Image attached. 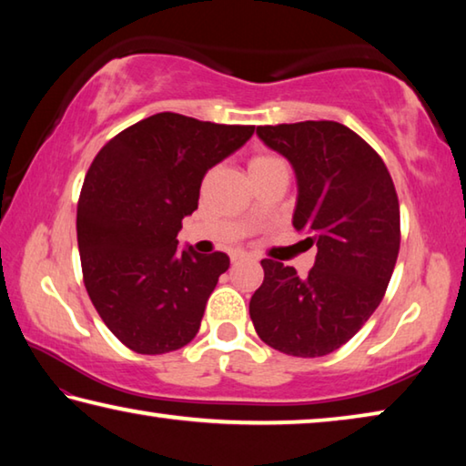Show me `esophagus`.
I'll list each match as a JSON object with an SVG mask.
<instances>
[{
    "label": "esophagus",
    "instance_id": "esophagus-1",
    "mask_svg": "<svg viewBox=\"0 0 466 466\" xmlns=\"http://www.w3.org/2000/svg\"><path fill=\"white\" fill-rule=\"evenodd\" d=\"M247 258H250L248 252L244 250H238V252H232V263H238V261H247Z\"/></svg>",
    "mask_w": 466,
    "mask_h": 466
}]
</instances>
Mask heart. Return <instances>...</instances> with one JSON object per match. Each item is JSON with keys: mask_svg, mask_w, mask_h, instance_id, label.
<instances>
[{"mask_svg": "<svg viewBox=\"0 0 466 466\" xmlns=\"http://www.w3.org/2000/svg\"><path fill=\"white\" fill-rule=\"evenodd\" d=\"M278 160H279V157H275L271 154H257V156H252L250 160H248V170L267 167V164H273V162H278Z\"/></svg>", "mask_w": 466, "mask_h": 466, "instance_id": "heart-1", "label": "heart"}]
</instances>
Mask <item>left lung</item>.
<instances>
[{"label":"left lung","mask_w":466,"mask_h":466,"mask_svg":"<svg viewBox=\"0 0 466 466\" xmlns=\"http://www.w3.org/2000/svg\"><path fill=\"white\" fill-rule=\"evenodd\" d=\"M257 136L294 167V228L319 252L306 278L263 258L265 279L250 298V320L273 350L327 356L382 302L400 247L399 197L382 157L341 123L263 125Z\"/></svg>","instance_id":"obj_1"}]
</instances>
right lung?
<instances>
[{
  "label": "right lung",
  "instance_id": "add662e5",
  "mask_svg": "<svg viewBox=\"0 0 466 466\" xmlns=\"http://www.w3.org/2000/svg\"><path fill=\"white\" fill-rule=\"evenodd\" d=\"M255 125L157 113L100 149L77 201V247L94 309L123 345L146 356L180 350L199 330L226 252L180 250L183 218L211 167L247 144Z\"/></svg>",
  "mask_w": 466,
  "mask_h": 466
}]
</instances>
